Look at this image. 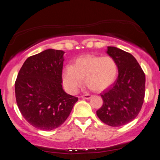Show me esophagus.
Masks as SVG:
<instances>
[{"label": "esophagus", "mask_w": 160, "mask_h": 160, "mask_svg": "<svg viewBox=\"0 0 160 160\" xmlns=\"http://www.w3.org/2000/svg\"><path fill=\"white\" fill-rule=\"evenodd\" d=\"M81 98H84V99H89V98H92V95H89V94L83 95H82Z\"/></svg>", "instance_id": "34e87169"}]
</instances>
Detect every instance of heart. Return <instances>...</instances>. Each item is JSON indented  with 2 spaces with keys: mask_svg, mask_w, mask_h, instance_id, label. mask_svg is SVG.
<instances>
[{
  "mask_svg": "<svg viewBox=\"0 0 160 160\" xmlns=\"http://www.w3.org/2000/svg\"><path fill=\"white\" fill-rule=\"evenodd\" d=\"M117 73L118 68L112 57L87 55L77 58L72 66L65 67L62 80L64 86L71 93L78 90L82 80L91 90L101 92L115 82Z\"/></svg>",
  "mask_w": 160,
  "mask_h": 160,
  "instance_id": "1",
  "label": "heart"
}]
</instances>
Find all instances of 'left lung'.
I'll return each mask as SVG.
<instances>
[{"label":"left lung","instance_id":"obj_1","mask_svg":"<svg viewBox=\"0 0 160 160\" xmlns=\"http://www.w3.org/2000/svg\"><path fill=\"white\" fill-rule=\"evenodd\" d=\"M106 52L115 60L118 78L111 87L101 93L103 104L96 114L113 127L123 126L138 115L145 94V74L132 55L114 47Z\"/></svg>","mask_w":160,"mask_h":160}]
</instances>
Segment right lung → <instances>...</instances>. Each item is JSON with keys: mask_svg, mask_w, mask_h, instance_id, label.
Listing matches in <instances>:
<instances>
[{"mask_svg": "<svg viewBox=\"0 0 160 160\" xmlns=\"http://www.w3.org/2000/svg\"><path fill=\"white\" fill-rule=\"evenodd\" d=\"M64 54L62 50L49 49L28 57L15 82L22 115L34 127L44 131L63 124L78 101L62 88Z\"/></svg>", "mask_w": 160, "mask_h": 160, "instance_id": "obj_1", "label": "right lung"}]
</instances>
